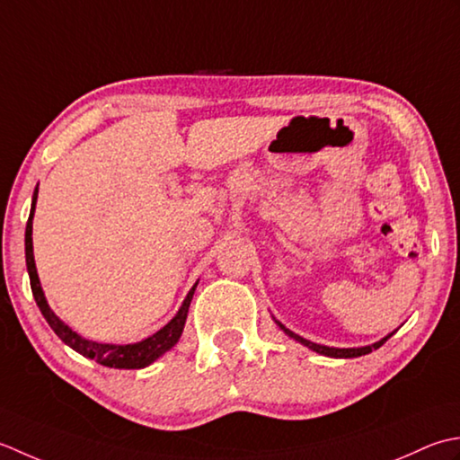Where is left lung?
<instances>
[{"mask_svg":"<svg viewBox=\"0 0 460 460\" xmlns=\"http://www.w3.org/2000/svg\"><path fill=\"white\" fill-rule=\"evenodd\" d=\"M279 327H282V330L289 335V337H294L296 341H299L302 345H305V348H309L312 351H315V353H320V355H327V358H337V359H351V358H359V355H367V353H371L373 349H379L383 343H385L389 337L393 335V333H389L387 337H383L381 341H377V343H373V345H365V348H348V349H340V348H327V345H320V343H314V341H309V340H304V337H299V335H296V333H292L289 330H286V327L279 323V322H276Z\"/></svg>","mask_w":460,"mask_h":460,"instance_id":"obj_1","label":"left lung"}]
</instances>
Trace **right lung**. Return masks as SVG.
<instances>
[{
    "label": "right lung",
    "instance_id": "1",
    "mask_svg": "<svg viewBox=\"0 0 460 460\" xmlns=\"http://www.w3.org/2000/svg\"><path fill=\"white\" fill-rule=\"evenodd\" d=\"M35 202H37V189L33 192V200H31V212H30V220H27L25 226V261H27V271H30V282H31V292L37 305H40L43 317L47 323L51 325V330L59 335V340L69 345L71 349L81 353L83 358L95 359L97 363L105 365V367H115V369H143L146 365H151L156 361L161 355H164L168 349H172L176 341L181 340L184 323H186V315H189V307L192 302L194 289L199 286L196 282L192 289L186 294L184 302L178 309V314L168 322L163 330H158L146 340L138 341V343H128V345H115V343H97L85 340L81 337L77 332H73L69 325H65L58 315L53 314V309L49 307L45 299V294L40 284V276H37V268H35V258H33V214H35Z\"/></svg>",
    "mask_w": 460,
    "mask_h": 460
}]
</instances>
